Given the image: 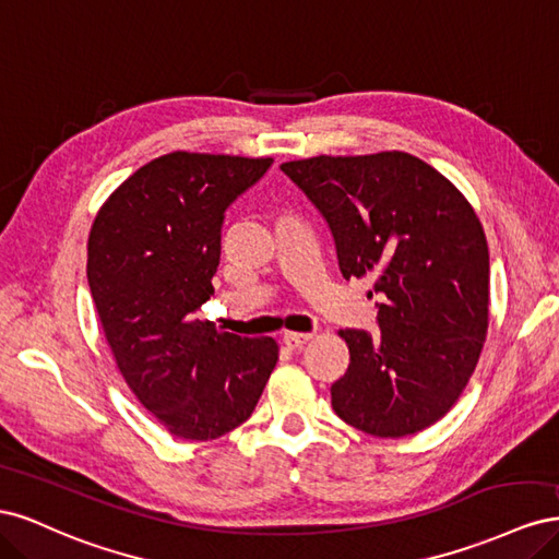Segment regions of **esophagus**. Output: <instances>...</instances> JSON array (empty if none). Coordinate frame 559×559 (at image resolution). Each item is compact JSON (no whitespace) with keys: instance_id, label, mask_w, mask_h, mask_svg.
I'll return each mask as SVG.
<instances>
[{"instance_id":"esophagus-1","label":"esophagus","mask_w":559,"mask_h":559,"mask_svg":"<svg viewBox=\"0 0 559 559\" xmlns=\"http://www.w3.org/2000/svg\"><path fill=\"white\" fill-rule=\"evenodd\" d=\"M310 333H284L282 335V343L286 345V347H292V349H300L302 345H306L308 341H310Z\"/></svg>"}]
</instances>
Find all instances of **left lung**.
<instances>
[{"instance_id": "obj_1", "label": "left lung", "mask_w": 559, "mask_h": 559, "mask_svg": "<svg viewBox=\"0 0 559 559\" xmlns=\"http://www.w3.org/2000/svg\"><path fill=\"white\" fill-rule=\"evenodd\" d=\"M282 173L324 216L345 280H376L380 333L345 329L349 368L331 384L335 415L401 438L441 419L478 364L489 253L468 200L403 151L317 156Z\"/></svg>"}]
</instances>
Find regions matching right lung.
Segmentation results:
<instances>
[{
  "mask_svg": "<svg viewBox=\"0 0 559 559\" xmlns=\"http://www.w3.org/2000/svg\"><path fill=\"white\" fill-rule=\"evenodd\" d=\"M270 165L175 151L118 186L91 228L88 286L118 370L183 441L240 427L277 364L273 337L198 319L214 294L226 210Z\"/></svg>",
  "mask_w": 559,
  "mask_h": 559,
  "instance_id": "add662e5",
  "label": "right lung"
}]
</instances>
